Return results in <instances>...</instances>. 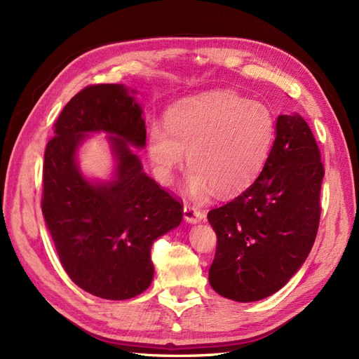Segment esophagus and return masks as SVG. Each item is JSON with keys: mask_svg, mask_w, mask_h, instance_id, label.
I'll use <instances>...</instances> for the list:
<instances>
[{"mask_svg": "<svg viewBox=\"0 0 359 359\" xmlns=\"http://www.w3.org/2000/svg\"><path fill=\"white\" fill-rule=\"evenodd\" d=\"M184 219H186L189 223H199L201 220L205 219V212L199 210L198 206L184 203Z\"/></svg>", "mask_w": 359, "mask_h": 359, "instance_id": "esophagus-1", "label": "esophagus"}]
</instances>
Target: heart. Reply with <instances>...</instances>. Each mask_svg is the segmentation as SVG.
<instances>
[{"label": "heart", "mask_w": 359, "mask_h": 359, "mask_svg": "<svg viewBox=\"0 0 359 359\" xmlns=\"http://www.w3.org/2000/svg\"><path fill=\"white\" fill-rule=\"evenodd\" d=\"M276 137L274 116L264 103L212 91L173 106L166 127L153 124L148 157L156 178L169 186L189 154L186 190L202 199L241 193L262 172Z\"/></svg>", "instance_id": "1"}]
</instances>
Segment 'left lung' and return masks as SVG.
<instances>
[{
  "label": "left lung",
  "instance_id": "left-lung-1",
  "mask_svg": "<svg viewBox=\"0 0 359 359\" xmlns=\"http://www.w3.org/2000/svg\"><path fill=\"white\" fill-rule=\"evenodd\" d=\"M276 140L256 181L208 212L217 233L210 285L219 295L252 302L283 287L307 259L320 219L325 169L301 115L277 118Z\"/></svg>",
  "mask_w": 359,
  "mask_h": 359
}]
</instances>
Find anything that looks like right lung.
<instances>
[{
  "mask_svg": "<svg viewBox=\"0 0 359 359\" xmlns=\"http://www.w3.org/2000/svg\"><path fill=\"white\" fill-rule=\"evenodd\" d=\"M43 163L41 211L60 262L74 285L104 299H128L153 281L151 245L182 220L181 201L145 175L130 144L147 139L142 109L116 83L85 86L64 106ZM106 131L116 180L91 184L75 166L85 133Z\"/></svg>",
  "mask_w": 359,
  "mask_h": 359,
  "instance_id": "1",
  "label": "right lung"
}]
</instances>
